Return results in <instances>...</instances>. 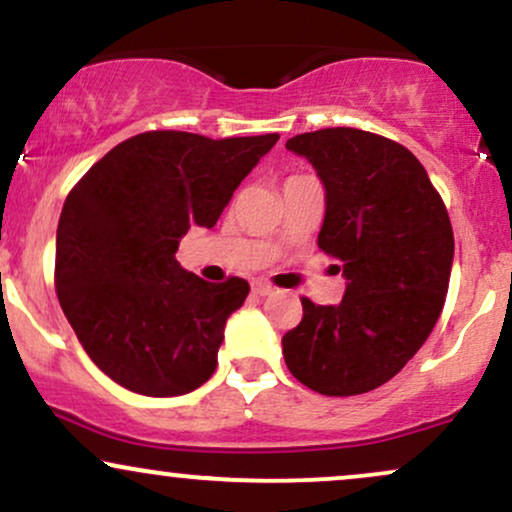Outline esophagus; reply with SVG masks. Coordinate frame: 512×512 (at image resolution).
Listing matches in <instances>:
<instances>
[{
    "label": "esophagus",
    "mask_w": 512,
    "mask_h": 512,
    "mask_svg": "<svg viewBox=\"0 0 512 512\" xmlns=\"http://www.w3.org/2000/svg\"><path fill=\"white\" fill-rule=\"evenodd\" d=\"M272 291L274 286L267 284V281H252V293H257V296H269Z\"/></svg>",
    "instance_id": "34e87169"
}]
</instances>
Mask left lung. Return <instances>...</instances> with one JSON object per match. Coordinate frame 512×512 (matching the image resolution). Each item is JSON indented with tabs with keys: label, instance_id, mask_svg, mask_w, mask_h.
Returning a JSON list of instances; mask_svg holds the SVG:
<instances>
[{
	"label": "left lung",
	"instance_id": "obj_1",
	"mask_svg": "<svg viewBox=\"0 0 512 512\" xmlns=\"http://www.w3.org/2000/svg\"><path fill=\"white\" fill-rule=\"evenodd\" d=\"M286 149L325 185L317 245L342 262L346 291L339 305L301 298L284 361L320 395H363L395 378L436 327L455 255L448 209L419 158L380 134L327 127Z\"/></svg>",
	"mask_w": 512,
	"mask_h": 512
}]
</instances>
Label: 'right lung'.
<instances>
[{
  "label": "right lung",
  "instance_id": "1",
  "mask_svg": "<svg viewBox=\"0 0 512 512\" xmlns=\"http://www.w3.org/2000/svg\"><path fill=\"white\" fill-rule=\"evenodd\" d=\"M276 139L144 132L93 163L64 199L57 298L88 358L117 385L178 397L211 378L223 327L250 284H209L175 252L192 226L219 221Z\"/></svg>",
  "mask_w": 512,
  "mask_h": 512
}]
</instances>
